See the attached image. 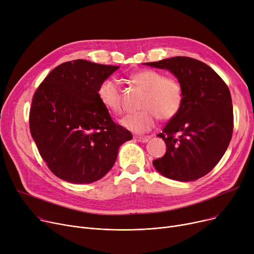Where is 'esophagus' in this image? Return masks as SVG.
<instances>
[{
	"label": "esophagus",
	"instance_id": "1",
	"mask_svg": "<svg viewBox=\"0 0 254 254\" xmlns=\"http://www.w3.org/2000/svg\"><path fill=\"white\" fill-rule=\"evenodd\" d=\"M135 140L141 143H147L149 141V137H135Z\"/></svg>",
	"mask_w": 254,
	"mask_h": 254
}]
</instances>
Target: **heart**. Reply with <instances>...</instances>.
Listing matches in <instances>:
<instances>
[{
  "mask_svg": "<svg viewBox=\"0 0 254 254\" xmlns=\"http://www.w3.org/2000/svg\"><path fill=\"white\" fill-rule=\"evenodd\" d=\"M129 79L146 90V95L142 104L144 110L127 114L120 122L127 129L144 134L155 127L158 117L162 120H170L181 110L184 92L177 79L165 77L161 72L148 69L131 74ZM98 97L108 110L114 113L123 111L122 93L114 80H104L98 88Z\"/></svg>",
  "mask_w": 254,
  "mask_h": 254,
  "instance_id": "b5f03b06",
  "label": "heart"
}]
</instances>
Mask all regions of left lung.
<instances>
[{
    "mask_svg": "<svg viewBox=\"0 0 254 254\" xmlns=\"http://www.w3.org/2000/svg\"><path fill=\"white\" fill-rule=\"evenodd\" d=\"M143 64L170 71L184 92L181 110L157 135L167 151L152 162L154 168L163 176L182 182L205 176L218 164L232 139L234 115L228 85L208 64L191 58Z\"/></svg>",
    "mask_w": 254,
    "mask_h": 254,
    "instance_id": "1",
    "label": "left lung"
}]
</instances>
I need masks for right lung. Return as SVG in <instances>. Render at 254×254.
I'll return each instance as SVG.
<instances>
[{"instance_id": "add662e5", "label": "right lung", "mask_w": 254, "mask_h": 254, "mask_svg": "<svg viewBox=\"0 0 254 254\" xmlns=\"http://www.w3.org/2000/svg\"><path fill=\"white\" fill-rule=\"evenodd\" d=\"M117 65L84 60L53 69L36 90L30 110V129L40 155L59 178L91 183L113 167L118 149L131 140L115 124L98 97L100 84Z\"/></svg>"}]
</instances>
